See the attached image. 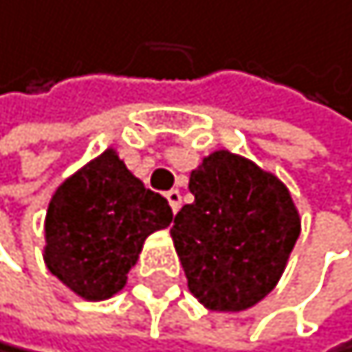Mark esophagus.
Segmentation results:
<instances>
[{"instance_id": "esophagus-1", "label": "esophagus", "mask_w": 352, "mask_h": 352, "mask_svg": "<svg viewBox=\"0 0 352 352\" xmlns=\"http://www.w3.org/2000/svg\"><path fill=\"white\" fill-rule=\"evenodd\" d=\"M166 199H168L173 212H177V210H179V206H182V195H179V190H177V188H173V190L166 192Z\"/></svg>"}]
</instances>
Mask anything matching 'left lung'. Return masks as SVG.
Here are the masks:
<instances>
[{"instance_id":"left-lung-1","label":"left lung","mask_w":352,"mask_h":352,"mask_svg":"<svg viewBox=\"0 0 352 352\" xmlns=\"http://www.w3.org/2000/svg\"><path fill=\"white\" fill-rule=\"evenodd\" d=\"M188 188L170 235L190 293L210 311H246L275 288L302 230L291 192L230 151L204 157Z\"/></svg>"}]
</instances>
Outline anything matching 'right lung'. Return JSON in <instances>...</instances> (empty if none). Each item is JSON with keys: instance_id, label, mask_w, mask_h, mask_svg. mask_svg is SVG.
<instances>
[{"instance_id": "add662e5", "label": "right lung", "mask_w": 352, "mask_h": 352, "mask_svg": "<svg viewBox=\"0 0 352 352\" xmlns=\"http://www.w3.org/2000/svg\"><path fill=\"white\" fill-rule=\"evenodd\" d=\"M170 221L168 201L108 148L55 190L44 221V262L75 295L102 302L126 286L146 237Z\"/></svg>"}]
</instances>
